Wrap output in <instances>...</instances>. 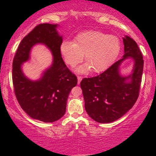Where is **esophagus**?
Wrapping results in <instances>:
<instances>
[{"label": "esophagus", "instance_id": "esophagus-1", "mask_svg": "<svg viewBox=\"0 0 156 156\" xmlns=\"http://www.w3.org/2000/svg\"><path fill=\"white\" fill-rule=\"evenodd\" d=\"M77 78H78V83L79 84L80 82V80H82V77L81 76H78V77H77Z\"/></svg>", "mask_w": 156, "mask_h": 156}]
</instances>
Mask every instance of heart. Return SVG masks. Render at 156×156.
Wrapping results in <instances>:
<instances>
[{"label": "heart", "instance_id": "1", "mask_svg": "<svg viewBox=\"0 0 156 156\" xmlns=\"http://www.w3.org/2000/svg\"><path fill=\"white\" fill-rule=\"evenodd\" d=\"M121 48L119 38L98 31L80 33L73 42H64L60 47L61 54L68 65L75 67L83 60L87 62L76 69L85 73L92 69L101 73L106 69L115 60Z\"/></svg>", "mask_w": 156, "mask_h": 156}]
</instances>
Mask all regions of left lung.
Instances as JSON below:
<instances>
[{
	"instance_id": "8db88e82",
	"label": "left lung",
	"mask_w": 156,
	"mask_h": 156,
	"mask_svg": "<svg viewBox=\"0 0 156 156\" xmlns=\"http://www.w3.org/2000/svg\"><path fill=\"white\" fill-rule=\"evenodd\" d=\"M123 43L124 55L121 59L101 74L80 82L86 112L98 122L108 123L119 119L133 106L139 97L144 60L133 39L125 36ZM128 58L134 62L133 70L129 76H122L119 67Z\"/></svg>"
}]
</instances>
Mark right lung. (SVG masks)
I'll use <instances>...</instances> for the list:
<instances>
[{"label": "right lung", "mask_w": 156, "mask_h": 156, "mask_svg": "<svg viewBox=\"0 0 156 156\" xmlns=\"http://www.w3.org/2000/svg\"><path fill=\"white\" fill-rule=\"evenodd\" d=\"M58 25L39 24L26 36L19 44L12 64V81L17 101L31 118L44 122L57 121L64 115L69 92L78 83L62 59L60 47L62 37ZM44 44L52 53L53 63L39 80L31 81L24 76L21 66L30 58L31 48Z\"/></svg>", "instance_id": "obj_1"}]
</instances>
